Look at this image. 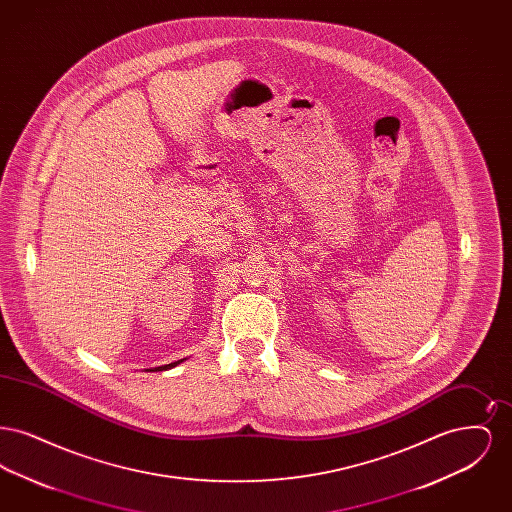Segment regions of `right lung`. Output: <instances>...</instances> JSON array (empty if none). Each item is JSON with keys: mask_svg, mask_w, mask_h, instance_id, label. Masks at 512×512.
<instances>
[{"mask_svg": "<svg viewBox=\"0 0 512 512\" xmlns=\"http://www.w3.org/2000/svg\"><path fill=\"white\" fill-rule=\"evenodd\" d=\"M186 359H180V361H174V363H171V365H163V366H157L153 372H157V370H169V368H174L176 365H180V363H184Z\"/></svg>", "mask_w": 512, "mask_h": 512, "instance_id": "right-lung-1", "label": "right lung"}]
</instances>
